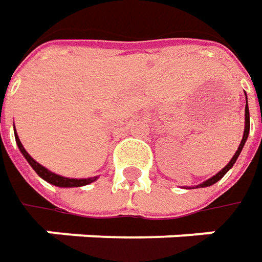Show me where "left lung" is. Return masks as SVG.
Here are the masks:
<instances>
[{"label": "left lung", "instance_id": "8db88e82", "mask_svg": "<svg viewBox=\"0 0 262 262\" xmlns=\"http://www.w3.org/2000/svg\"><path fill=\"white\" fill-rule=\"evenodd\" d=\"M245 96H247V93H245ZM248 136H249V107H248V97H247V105H245V129H244V136H242V140H241V144H239V147H237L236 153L233 155V157L230 159V162L227 163L226 166L223 167L220 172H217L216 175L211 176V178H208L207 181H204L203 184H198V185H195L194 188H206V186H211L216 184L217 181H220L223 176L226 175L227 172L233 167V165H235V162L237 160V157H239V155H241V151H242V148H244V146H245V143H247L248 140Z\"/></svg>", "mask_w": 262, "mask_h": 262}]
</instances>
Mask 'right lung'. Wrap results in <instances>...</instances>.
Wrapping results in <instances>:
<instances>
[{"label":"right lung","mask_w":262,"mask_h":262,"mask_svg":"<svg viewBox=\"0 0 262 262\" xmlns=\"http://www.w3.org/2000/svg\"><path fill=\"white\" fill-rule=\"evenodd\" d=\"M14 137H15L17 147L20 148L21 155H23L26 160L29 162V165L33 167V170H35L36 173L40 176L42 179H45L46 182H49V184H52V185L59 186V188L84 186V185H89V184H92V182H95L96 179L99 178V176H93V178H80V179H77V178H66V176H61V175H58V173H54V172H51L49 169H46L45 166H42L40 163H37L35 159L26 151V148L23 147L21 141H20V138H18L17 133H15V128H14Z\"/></svg>","instance_id":"obj_1"}]
</instances>
